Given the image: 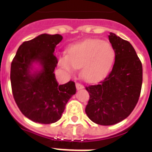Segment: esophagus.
I'll list each match as a JSON object with an SVG mask.
<instances>
[{
	"label": "esophagus",
	"mask_w": 152,
	"mask_h": 152,
	"mask_svg": "<svg viewBox=\"0 0 152 152\" xmlns=\"http://www.w3.org/2000/svg\"><path fill=\"white\" fill-rule=\"evenodd\" d=\"M76 88L79 91V90H81V89H84V85L80 84V83H76Z\"/></svg>",
	"instance_id": "obj_1"
}]
</instances>
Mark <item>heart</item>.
Instances as JSON below:
<instances>
[{"label":"heart","instance_id":"heart-1","mask_svg":"<svg viewBox=\"0 0 152 152\" xmlns=\"http://www.w3.org/2000/svg\"><path fill=\"white\" fill-rule=\"evenodd\" d=\"M115 56V50L110 43L101 39H88L71 45L67 55L58 56V63L68 73L81 68L83 79L88 82H96L110 72Z\"/></svg>","mask_w":152,"mask_h":152}]
</instances>
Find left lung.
Wrapping results in <instances>:
<instances>
[{
    "label": "left lung",
    "instance_id": "8db88e82",
    "mask_svg": "<svg viewBox=\"0 0 152 152\" xmlns=\"http://www.w3.org/2000/svg\"><path fill=\"white\" fill-rule=\"evenodd\" d=\"M115 50L112 71L97 85L86 86L90 99L85 107L88 118L100 125H113L133 112L142 86V63L132 45L110 33Z\"/></svg>",
    "mask_w": 152,
    "mask_h": 152
}]
</instances>
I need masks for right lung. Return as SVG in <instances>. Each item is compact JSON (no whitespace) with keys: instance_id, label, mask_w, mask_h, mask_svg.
I'll return each instance as SVG.
<instances>
[{"instance_id":"1","label":"right lung","mask_w":152,"mask_h":152,"mask_svg":"<svg viewBox=\"0 0 152 152\" xmlns=\"http://www.w3.org/2000/svg\"><path fill=\"white\" fill-rule=\"evenodd\" d=\"M62 39L60 34H43L21 45L11 64V85L15 102L21 113L34 123L50 124L61 118L68 100L76 93L70 80L59 85L54 70L57 58L55 47ZM34 62L42 68L33 74Z\"/></svg>"}]
</instances>
